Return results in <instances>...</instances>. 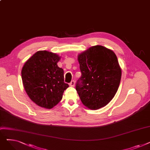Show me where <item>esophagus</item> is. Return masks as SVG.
Instances as JSON below:
<instances>
[{"instance_id": "34e87169", "label": "esophagus", "mask_w": 150, "mask_h": 150, "mask_svg": "<svg viewBox=\"0 0 150 150\" xmlns=\"http://www.w3.org/2000/svg\"><path fill=\"white\" fill-rule=\"evenodd\" d=\"M75 85V81L74 80L72 81L70 83V86H72V87H74Z\"/></svg>"}]
</instances>
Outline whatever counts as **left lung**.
Masks as SVG:
<instances>
[{"label": "left lung", "mask_w": 150, "mask_h": 150, "mask_svg": "<svg viewBox=\"0 0 150 150\" xmlns=\"http://www.w3.org/2000/svg\"><path fill=\"white\" fill-rule=\"evenodd\" d=\"M81 76L75 88L84 105L96 110L108 104L119 88L122 70L113 51L96 45L78 55Z\"/></svg>", "instance_id": "left-lung-1"}]
</instances>
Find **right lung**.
<instances>
[{
  "label": "right lung",
  "mask_w": 150,
  "mask_h": 150,
  "mask_svg": "<svg viewBox=\"0 0 150 150\" xmlns=\"http://www.w3.org/2000/svg\"><path fill=\"white\" fill-rule=\"evenodd\" d=\"M60 57L47 51H38L23 66L21 75L23 87L37 105L51 109L62 98L69 87L64 81V70L58 66Z\"/></svg>",
  "instance_id": "right-lung-1"
}]
</instances>
